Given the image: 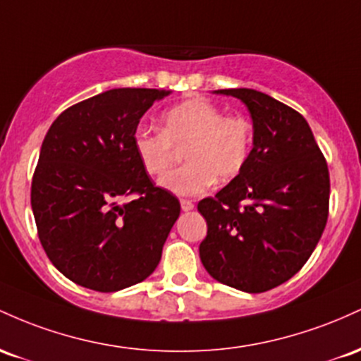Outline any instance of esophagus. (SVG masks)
Here are the masks:
<instances>
[{
	"label": "esophagus",
	"mask_w": 361,
	"mask_h": 361,
	"mask_svg": "<svg viewBox=\"0 0 361 361\" xmlns=\"http://www.w3.org/2000/svg\"><path fill=\"white\" fill-rule=\"evenodd\" d=\"M180 208L182 212H191V209H194V202L189 200H180Z\"/></svg>",
	"instance_id": "esophagus-1"
}]
</instances>
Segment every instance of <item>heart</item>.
Instances as JSON below:
<instances>
[{
    "instance_id": "b5f03b06",
    "label": "heart",
    "mask_w": 361,
    "mask_h": 361,
    "mask_svg": "<svg viewBox=\"0 0 361 361\" xmlns=\"http://www.w3.org/2000/svg\"><path fill=\"white\" fill-rule=\"evenodd\" d=\"M173 145H185L188 164L165 172L159 185L176 196H197L216 182H228L244 170L252 148V128L244 117H226L218 105L191 99L161 116V131L140 126L133 148L148 173H160L173 157Z\"/></svg>"
}]
</instances>
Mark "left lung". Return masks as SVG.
I'll return each mask as SVG.
<instances>
[{
  "label": "left lung",
  "mask_w": 361,
  "mask_h": 361,
  "mask_svg": "<svg viewBox=\"0 0 361 361\" xmlns=\"http://www.w3.org/2000/svg\"><path fill=\"white\" fill-rule=\"evenodd\" d=\"M214 93L244 102L254 135L244 170L197 204L208 225L200 257L216 281L261 293L288 281L314 252L329 213V170L297 111L250 88Z\"/></svg>",
  "instance_id": "1"
}]
</instances>
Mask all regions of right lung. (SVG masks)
<instances>
[{
	"mask_svg": "<svg viewBox=\"0 0 361 361\" xmlns=\"http://www.w3.org/2000/svg\"><path fill=\"white\" fill-rule=\"evenodd\" d=\"M167 95L157 88L99 93L66 109L44 137L32 212L47 257L76 285L119 291L159 266L180 204L153 185L133 135L153 102ZM133 193L135 200L118 204Z\"/></svg>",
	"mask_w": 361,
	"mask_h": 361,
	"instance_id": "add662e5",
	"label": "right lung"
}]
</instances>
